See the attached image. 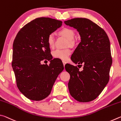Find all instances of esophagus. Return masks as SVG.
Here are the masks:
<instances>
[{"label":"esophagus","instance_id":"34e87169","mask_svg":"<svg viewBox=\"0 0 121 121\" xmlns=\"http://www.w3.org/2000/svg\"><path fill=\"white\" fill-rule=\"evenodd\" d=\"M62 63H63V65H65L66 64V62H65V61H62Z\"/></svg>","mask_w":121,"mask_h":121}]
</instances>
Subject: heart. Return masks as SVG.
Wrapping results in <instances>:
<instances>
[{
    "label": "heart",
    "instance_id": "1",
    "mask_svg": "<svg viewBox=\"0 0 121 121\" xmlns=\"http://www.w3.org/2000/svg\"><path fill=\"white\" fill-rule=\"evenodd\" d=\"M61 35L65 36L69 40L70 45L73 44V39H74L75 32L72 29L69 28H63L60 31ZM55 37L54 35L51 34L48 37V44L50 48H53L54 46ZM71 53V51L69 49H57L53 51V56L54 58H58L63 60H66L69 58Z\"/></svg>",
    "mask_w": 121,
    "mask_h": 121
}]
</instances>
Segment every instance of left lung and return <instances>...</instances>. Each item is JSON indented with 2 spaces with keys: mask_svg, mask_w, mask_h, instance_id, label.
<instances>
[{
  "mask_svg": "<svg viewBox=\"0 0 121 121\" xmlns=\"http://www.w3.org/2000/svg\"><path fill=\"white\" fill-rule=\"evenodd\" d=\"M67 26L77 29L81 42L71 56L75 64L65 65L70 74L68 89L77 101L89 102L97 98L107 84L112 64L110 41L107 34L97 24L85 18H75L65 21Z\"/></svg>",
  "mask_w": 121,
  "mask_h": 121,
  "instance_id": "obj_1",
  "label": "left lung"
}]
</instances>
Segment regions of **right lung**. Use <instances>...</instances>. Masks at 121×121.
<instances>
[{
  "label": "right lung",
  "instance_id": "1",
  "mask_svg": "<svg viewBox=\"0 0 121 121\" xmlns=\"http://www.w3.org/2000/svg\"><path fill=\"white\" fill-rule=\"evenodd\" d=\"M62 22L38 17L21 29L14 40L12 67L20 91L29 99L40 101L50 95L59 73L64 69L59 59H52L48 44V35ZM43 60L49 65H42Z\"/></svg>",
  "mask_w": 121,
  "mask_h": 121
}]
</instances>
